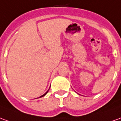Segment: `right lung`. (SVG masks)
<instances>
[{
  "label": "right lung",
  "mask_w": 121,
  "mask_h": 121,
  "mask_svg": "<svg viewBox=\"0 0 121 121\" xmlns=\"http://www.w3.org/2000/svg\"><path fill=\"white\" fill-rule=\"evenodd\" d=\"M48 91H49V90H48ZM48 91H47L46 93H45V94H44V95H42V96H41V97H43V96H44V95H46V93H48Z\"/></svg>",
  "instance_id": "right-lung-1"
}]
</instances>
